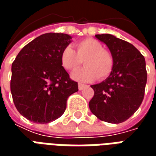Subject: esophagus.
Listing matches in <instances>:
<instances>
[{
  "mask_svg": "<svg viewBox=\"0 0 156 156\" xmlns=\"http://www.w3.org/2000/svg\"><path fill=\"white\" fill-rule=\"evenodd\" d=\"M85 86H86V85L82 84V83H78V89H79V90H83V89L84 88Z\"/></svg>",
  "mask_w": 156,
  "mask_h": 156,
  "instance_id": "obj_1",
  "label": "esophagus"
}]
</instances>
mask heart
I'll return each mask as SVG.
<instances>
[{"label": "heart", "mask_w": 156, "mask_h": 156, "mask_svg": "<svg viewBox=\"0 0 156 156\" xmlns=\"http://www.w3.org/2000/svg\"><path fill=\"white\" fill-rule=\"evenodd\" d=\"M76 51L71 47L62 51L61 63L68 71H74L83 61L85 67L72 74V78L78 82L88 83L98 78L103 80L111 73L114 68V58L107 50L103 49L97 40L87 38L75 44Z\"/></svg>", "instance_id": "1"}]
</instances>
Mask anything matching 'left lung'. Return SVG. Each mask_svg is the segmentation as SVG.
Segmentation results:
<instances>
[{"label":"left lung","instance_id":"obj_1","mask_svg":"<svg viewBox=\"0 0 156 156\" xmlns=\"http://www.w3.org/2000/svg\"><path fill=\"white\" fill-rule=\"evenodd\" d=\"M114 58V68L105 81L91 85V112L100 120L119 124L134 115L143 101L147 81L145 60L133 45L111 35H95Z\"/></svg>","mask_w":156,"mask_h":156}]
</instances>
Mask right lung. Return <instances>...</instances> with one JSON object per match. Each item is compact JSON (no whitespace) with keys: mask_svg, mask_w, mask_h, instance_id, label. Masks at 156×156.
<instances>
[{"mask_svg":"<svg viewBox=\"0 0 156 156\" xmlns=\"http://www.w3.org/2000/svg\"><path fill=\"white\" fill-rule=\"evenodd\" d=\"M64 33L39 36L20 51L12 65L11 92L18 112L28 120L47 124L61 117L68 98L78 91L61 63L72 41Z\"/></svg>","mask_w":156,"mask_h":156,"instance_id":"add662e5","label":"right lung"}]
</instances>
